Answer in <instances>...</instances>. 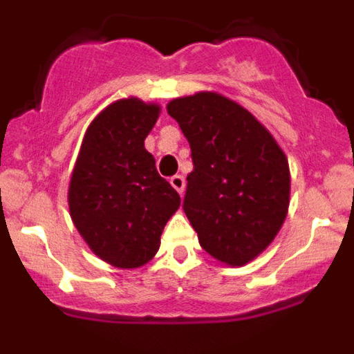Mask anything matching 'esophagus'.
I'll use <instances>...</instances> for the list:
<instances>
[{
  "label": "esophagus",
  "instance_id": "34e87169",
  "mask_svg": "<svg viewBox=\"0 0 354 354\" xmlns=\"http://www.w3.org/2000/svg\"><path fill=\"white\" fill-rule=\"evenodd\" d=\"M170 184L175 187V189H177V192L180 193V195H183V193H184V186H186L183 175H174V177H170Z\"/></svg>",
  "mask_w": 354,
  "mask_h": 354
}]
</instances>
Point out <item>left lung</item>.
<instances>
[{"instance_id": "left-lung-1", "label": "left lung", "mask_w": 354, "mask_h": 354, "mask_svg": "<svg viewBox=\"0 0 354 354\" xmlns=\"http://www.w3.org/2000/svg\"><path fill=\"white\" fill-rule=\"evenodd\" d=\"M192 147L183 209L200 246L228 266L268 248L289 207V162L257 118L218 93L167 106Z\"/></svg>"}]
</instances>
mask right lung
<instances>
[{
    "label": "right lung",
    "mask_w": 354,
    "mask_h": 354,
    "mask_svg": "<svg viewBox=\"0 0 354 354\" xmlns=\"http://www.w3.org/2000/svg\"><path fill=\"white\" fill-rule=\"evenodd\" d=\"M159 108L117 101L90 124L72 171V221L102 261L133 270L154 257L161 232L180 205L143 147Z\"/></svg>",
    "instance_id": "obj_1"
}]
</instances>
